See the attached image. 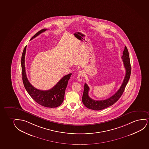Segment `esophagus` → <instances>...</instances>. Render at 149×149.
Instances as JSON below:
<instances>
[{
	"instance_id": "34e87169",
	"label": "esophagus",
	"mask_w": 149,
	"mask_h": 149,
	"mask_svg": "<svg viewBox=\"0 0 149 149\" xmlns=\"http://www.w3.org/2000/svg\"><path fill=\"white\" fill-rule=\"evenodd\" d=\"M84 75V72L83 71H81L79 72V73L77 74V79L78 80V81H81V80L83 79V77Z\"/></svg>"
}]
</instances>
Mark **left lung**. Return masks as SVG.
I'll return each instance as SVG.
<instances>
[{
    "label": "left lung",
    "mask_w": 149,
    "mask_h": 149,
    "mask_svg": "<svg viewBox=\"0 0 149 149\" xmlns=\"http://www.w3.org/2000/svg\"><path fill=\"white\" fill-rule=\"evenodd\" d=\"M123 63L126 70V74L124 77L123 84L116 93L108 99L104 100H94L91 99L89 96V91L90 90L89 86L86 84H85L84 90L83 92L82 101L84 105L86 107L94 110H100L104 109L112 105L115 102H117L119 99L120 98L124 92L126 85L128 83V80L130 78L131 73V65H130V55L128 50L126 46L124 47V51L123 52V55L121 57Z\"/></svg>",
    "instance_id": "1"
}]
</instances>
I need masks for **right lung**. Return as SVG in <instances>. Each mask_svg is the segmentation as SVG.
<instances>
[{
  "label": "right lung",
  "instance_id": "add662e5",
  "mask_svg": "<svg viewBox=\"0 0 149 149\" xmlns=\"http://www.w3.org/2000/svg\"><path fill=\"white\" fill-rule=\"evenodd\" d=\"M47 30L46 29H43L39 31L34 35L31 40L35 38L39 34L45 32ZM26 46L23 50L21 58L22 79L25 89L32 99L40 105L46 107L55 108L58 107L63 101L65 91L72 74L64 76L55 86L49 90H40L36 89L31 84L26 77L25 64Z\"/></svg>",
  "mask_w": 149,
  "mask_h": 149
}]
</instances>
